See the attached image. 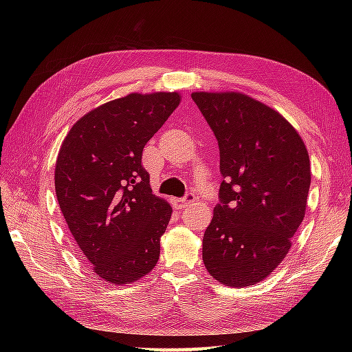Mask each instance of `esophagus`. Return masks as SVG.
<instances>
[{
	"instance_id": "34e87169",
	"label": "esophagus",
	"mask_w": 352,
	"mask_h": 352,
	"mask_svg": "<svg viewBox=\"0 0 352 352\" xmlns=\"http://www.w3.org/2000/svg\"><path fill=\"white\" fill-rule=\"evenodd\" d=\"M195 201H197V195H195V193H193V192H188L183 198L177 199V206L180 207V208H184L186 206L195 203Z\"/></svg>"
}]
</instances>
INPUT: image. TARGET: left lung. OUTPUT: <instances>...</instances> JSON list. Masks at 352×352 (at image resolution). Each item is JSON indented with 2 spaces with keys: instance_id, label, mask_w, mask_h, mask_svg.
I'll return each mask as SVG.
<instances>
[{
  "instance_id": "obj_1",
  "label": "left lung",
  "mask_w": 352,
  "mask_h": 352,
  "mask_svg": "<svg viewBox=\"0 0 352 352\" xmlns=\"http://www.w3.org/2000/svg\"><path fill=\"white\" fill-rule=\"evenodd\" d=\"M219 146V203L203 237L208 274L231 287L252 286L290 250L304 219L310 159L278 111L250 96L193 92Z\"/></svg>"
}]
</instances>
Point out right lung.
Segmentation results:
<instances>
[{
	"mask_svg": "<svg viewBox=\"0 0 352 352\" xmlns=\"http://www.w3.org/2000/svg\"><path fill=\"white\" fill-rule=\"evenodd\" d=\"M180 104L177 92L130 94L74 124L56 162L60 210L94 271L129 284L151 272L172 208L153 195L146 142Z\"/></svg>",
	"mask_w": 352,
	"mask_h": 352,
	"instance_id": "right-lung-1",
	"label": "right lung"
}]
</instances>
